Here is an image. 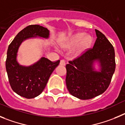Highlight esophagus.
Returning a JSON list of instances; mask_svg holds the SVG:
<instances>
[{
	"label": "esophagus",
	"instance_id": "obj_1",
	"mask_svg": "<svg viewBox=\"0 0 125 125\" xmlns=\"http://www.w3.org/2000/svg\"><path fill=\"white\" fill-rule=\"evenodd\" d=\"M60 65H65V62L64 60H60Z\"/></svg>",
	"mask_w": 125,
	"mask_h": 125
}]
</instances>
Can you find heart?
Segmentation results:
<instances>
[{
  "label": "heart",
  "instance_id": "heart-1",
  "mask_svg": "<svg viewBox=\"0 0 125 125\" xmlns=\"http://www.w3.org/2000/svg\"><path fill=\"white\" fill-rule=\"evenodd\" d=\"M92 42V38L90 36L86 35L83 32L75 33L71 37L60 43V46L62 49H67L78 44L77 49L75 50V55H78L82 52L87 47H89Z\"/></svg>",
  "mask_w": 125,
  "mask_h": 125
}]
</instances>
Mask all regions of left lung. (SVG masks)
I'll list each match as a JSON object with an SVG mask.
<instances>
[{
    "label": "left lung",
    "mask_w": 125,
    "mask_h": 125,
    "mask_svg": "<svg viewBox=\"0 0 125 125\" xmlns=\"http://www.w3.org/2000/svg\"><path fill=\"white\" fill-rule=\"evenodd\" d=\"M96 40L93 48L66 65V85L71 95L80 100H89L107 89L115 70V50L104 34L95 29ZM98 61L101 71L94 70Z\"/></svg>",
    "instance_id": "1"
}]
</instances>
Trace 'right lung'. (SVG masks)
<instances>
[{"instance_id":"obj_1","label":"right lung","mask_w":125,"mask_h":125,"mask_svg":"<svg viewBox=\"0 0 125 125\" xmlns=\"http://www.w3.org/2000/svg\"><path fill=\"white\" fill-rule=\"evenodd\" d=\"M40 37L47 39L49 30L39 25H31L19 32L8 47L5 62L7 73L12 89L22 97L30 99L39 96L46 86L53 71L60 63L58 60L52 62L42 57L29 67L19 65L17 53L23 40Z\"/></svg>"}]
</instances>
